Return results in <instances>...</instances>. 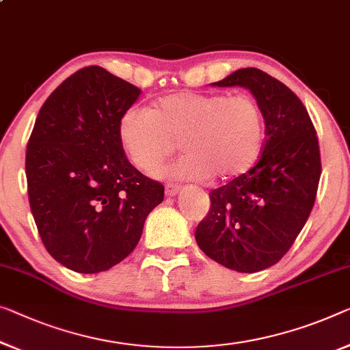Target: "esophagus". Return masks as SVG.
Returning a JSON list of instances; mask_svg holds the SVG:
<instances>
[{"label":"esophagus","instance_id":"1","mask_svg":"<svg viewBox=\"0 0 350 350\" xmlns=\"http://www.w3.org/2000/svg\"><path fill=\"white\" fill-rule=\"evenodd\" d=\"M180 191V187L179 185H174V184H168L165 187V195L166 196H174L177 193Z\"/></svg>","mask_w":350,"mask_h":350}]
</instances>
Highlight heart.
Segmentation results:
<instances>
[{
	"label": "heart",
	"mask_w": 350,
	"mask_h": 350,
	"mask_svg": "<svg viewBox=\"0 0 350 350\" xmlns=\"http://www.w3.org/2000/svg\"><path fill=\"white\" fill-rule=\"evenodd\" d=\"M119 142L130 161L154 171L179 142L184 155L165 171L187 180H231L252 170L265 142L264 113L253 97L239 94L177 92L154 107H132L119 121Z\"/></svg>",
	"instance_id": "b5f03b06"
}]
</instances>
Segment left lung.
<instances>
[{"label":"left lung","instance_id":"left-lung-1","mask_svg":"<svg viewBox=\"0 0 350 350\" xmlns=\"http://www.w3.org/2000/svg\"><path fill=\"white\" fill-rule=\"evenodd\" d=\"M212 86L253 94L264 113L265 142L252 170L208 193L196 243L215 262L254 273L278 262L308 220L321 179L319 142L300 98L265 72L239 69Z\"/></svg>","mask_w":350,"mask_h":350}]
</instances>
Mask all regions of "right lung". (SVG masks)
<instances>
[{"instance_id":"obj_1","label":"right lung","mask_w":350,"mask_h":350,"mask_svg":"<svg viewBox=\"0 0 350 350\" xmlns=\"http://www.w3.org/2000/svg\"><path fill=\"white\" fill-rule=\"evenodd\" d=\"M142 91L98 66L50 94L26 148L29 206L46 252L78 273L111 269L133 252L165 189L132 166L119 121Z\"/></svg>"}]
</instances>
